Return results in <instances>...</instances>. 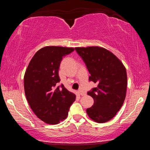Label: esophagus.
Instances as JSON below:
<instances>
[{
    "instance_id": "obj_1",
    "label": "esophagus",
    "mask_w": 150,
    "mask_h": 150,
    "mask_svg": "<svg viewBox=\"0 0 150 150\" xmlns=\"http://www.w3.org/2000/svg\"><path fill=\"white\" fill-rule=\"evenodd\" d=\"M79 95H82V96H85V95H86V93L85 92H84V91H79Z\"/></svg>"
}]
</instances>
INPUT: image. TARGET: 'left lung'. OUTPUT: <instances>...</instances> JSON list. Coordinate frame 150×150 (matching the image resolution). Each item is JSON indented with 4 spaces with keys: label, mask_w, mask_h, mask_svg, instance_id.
<instances>
[{
    "label": "left lung",
    "mask_w": 150,
    "mask_h": 150,
    "mask_svg": "<svg viewBox=\"0 0 150 150\" xmlns=\"http://www.w3.org/2000/svg\"><path fill=\"white\" fill-rule=\"evenodd\" d=\"M89 72V81L97 87L88 91L94 104L87 109L91 120L105 123L111 120L122 106L126 98V68L110 51L98 46L75 47Z\"/></svg>",
    "instance_id": "8db88e82"
}]
</instances>
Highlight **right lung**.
Listing matches in <instances>:
<instances>
[{"mask_svg": "<svg viewBox=\"0 0 150 150\" xmlns=\"http://www.w3.org/2000/svg\"><path fill=\"white\" fill-rule=\"evenodd\" d=\"M73 47L45 46L35 53L24 77V92L30 108L37 117L49 124L67 118L76 96L62 85L59 69L63 57Z\"/></svg>", "mask_w": 150, "mask_h": 150, "instance_id": "add662e5", "label": "right lung"}]
</instances>
